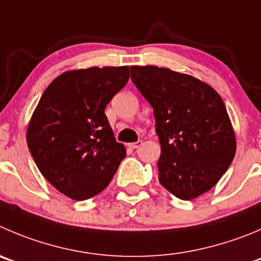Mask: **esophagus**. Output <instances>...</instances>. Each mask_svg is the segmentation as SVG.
<instances>
[{
	"label": "esophagus",
	"mask_w": 261,
	"mask_h": 261,
	"mask_svg": "<svg viewBox=\"0 0 261 261\" xmlns=\"http://www.w3.org/2000/svg\"><path fill=\"white\" fill-rule=\"evenodd\" d=\"M142 144H143L142 140H138L136 143H131V144H128V148H130V149H136V148H139Z\"/></svg>",
	"instance_id": "obj_1"
}]
</instances>
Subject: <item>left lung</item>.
Instances as JSON below:
<instances>
[{
	"label": "left lung",
	"mask_w": 261,
	"mask_h": 261,
	"mask_svg": "<svg viewBox=\"0 0 261 261\" xmlns=\"http://www.w3.org/2000/svg\"><path fill=\"white\" fill-rule=\"evenodd\" d=\"M153 108L161 144L158 179L180 199L210 191L236 154V136L223 99L189 74L153 65L130 68Z\"/></svg>",
	"instance_id": "left-lung-1"
}]
</instances>
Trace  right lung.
I'll list each match as a JSON object with an SVG mask.
<instances>
[{"label": "right lung", "instance_id": "1", "mask_svg": "<svg viewBox=\"0 0 261 261\" xmlns=\"http://www.w3.org/2000/svg\"><path fill=\"white\" fill-rule=\"evenodd\" d=\"M128 81V67L69 70L41 96L27 130L29 152L45 179L75 201L108 187L121 161L106 107Z\"/></svg>", "mask_w": 261, "mask_h": 261}]
</instances>
